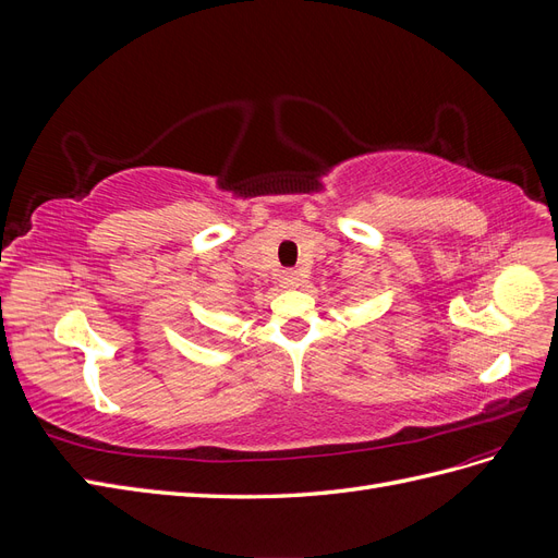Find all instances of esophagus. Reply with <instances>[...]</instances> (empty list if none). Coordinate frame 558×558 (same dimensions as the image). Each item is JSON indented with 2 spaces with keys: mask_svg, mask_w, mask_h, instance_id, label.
I'll return each mask as SVG.
<instances>
[{
  "mask_svg": "<svg viewBox=\"0 0 558 558\" xmlns=\"http://www.w3.org/2000/svg\"><path fill=\"white\" fill-rule=\"evenodd\" d=\"M300 281H302V275L298 272V269H283V272H281L283 289H298Z\"/></svg>",
  "mask_w": 558,
  "mask_h": 558,
  "instance_id": "obj_1",
  "label": "esophagus"
}]
</instances>
